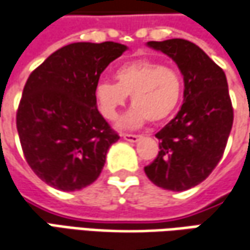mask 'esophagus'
I'll return each mask as SVG.
<instances>
[{
	"mask_svg": "<svg viewBox=\"0 0 250 250\" xmlns=\"http://www.w3.org/2000/svg\"><path fill=\"white\" fill-rule=\"evenodd\" d=\"M122 137L125 138V141H130V143H136V141H138V138H140L138 134H130V133H123Z\"/></svg>",
	"mask_w": 250,
	"mask_h": 250,
	"instance_id": "1",
	"label": "esophagus"
}]
</instances>
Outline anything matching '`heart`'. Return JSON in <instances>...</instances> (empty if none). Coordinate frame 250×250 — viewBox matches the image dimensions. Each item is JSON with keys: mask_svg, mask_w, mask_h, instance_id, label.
I'll use <instances>...</instances> for the list:
<instances>
[{"mask_svg": "<svg viewBox=\"0 0 250 250\" xmlns=\"http://www.w3.org/2000/svg\"><path fill=\"white\" fill-rule=\"evenodd\" d=\"M116 81L102 80L95 86L98 109L107 120L131 95L133 107L122 120L125 127H136L146 120L161 123L179 107L183 98V78L179 71L146 59L127 61L116 70Z\"/></svg>", "mask_w": 250, "mask_h": 250, "instance_id": "1", "label": "heart"}]
</instances>
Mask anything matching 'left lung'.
Returning <instances> with one entry per match:
<instances>
[{"instance_id":"obj_1","label":"left lung","mask_w":250,"mask_h":250,"mask_svg":"<svg viewBox=\"0 0 250 250\" xmlns=\"http://www.w3.org/2000/svg\"><path fill=\"white\" fill-rule=\"evenodd\" d=\"M168 54L185 81L183 104L155 137L157 158L144 170L154 185L183 191L206 179L223 158L233 122L232 102L223 68L185 39L148 42Z\"/></svg>"}]
</instances>
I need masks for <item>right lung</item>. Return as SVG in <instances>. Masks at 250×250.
Listing matches in <instances>:
<instances>
[{
    "label": "right lung",
    "mask_w": 250,
    "mask_h": 250,
    "mask_svg": "<svg viewBox=\"0 0 250 250\" xmlns=\"http://www.w3.org/2000/svg\"><path fill=\"white\" fill-rule=\"evenodd\" d=\"M125 44L71 43L29 75L17 110L27 165L62 191L89 186L104 169L109 146L120 137L99 113L95 86Z\"/></svg>",
    "instance_id": "1"
}]
</instances>
